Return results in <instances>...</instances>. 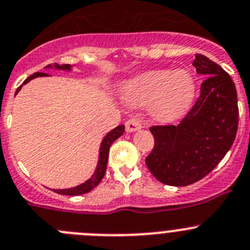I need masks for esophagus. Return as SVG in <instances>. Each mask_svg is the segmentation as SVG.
<instances>
[{
    "label": "esophagus",
    "instance_id": "obj_1",
    "mask_svg": "<svg viewBox=\"0 0 250 250\" xmlns=\"http://www.w3.org/2000/svg\"><path fill=\"white\" fill-rule=\"evenodd\" d=\"M142 122L139 118H130L125 122V129L127 132H136V130L141 129Z\"/></svg>",
    "mask_w": 250,
    "mask_h": 250
}]
</instances>
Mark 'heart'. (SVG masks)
Wrapping results in <instances>:
<instances>
[{
	"mask_svg": "<svg viewBox=\"0 0 250 250\" xmlns=\"http://www.w3.org/2000/svg\"><path fill=\"white\" fill-rule=\"evenodd\" d=\"M195 91V80L186 70H151L125 83L122 93L128 104L134 106L151 104L155 117L170 121L188 109Z\"/></svg>",
	"mask_w": 250,
	"mask_h": 250,
	"instance_id": "b5f03b06",
	"label": "heart"
}]
</instances>
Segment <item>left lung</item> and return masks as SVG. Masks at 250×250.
<instances>
[{
    "label": "left lung",
    "mask_w": 250,
    "mask_h": 250,
    "mask_svg": "<svg viewBox=\"0 0 250 250\" xmlns=\"http://www.w3.org/2000/svg\"><path fill=\"white\" fill-rule=\"evenodd\" d=\"M192 65L207 76L195 104L178 125L150 127L154 146L146 164L165 185L201 180L225 158L237 134V90L229 74L201 54H196Z\"/></svg>",
    "instance_id": "1"
}]
</instances>
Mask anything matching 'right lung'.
Segmentation results:
<instances>
[{
  "instance_id": "add662e5",
  "label": "right lung",
  "mask_w": 250,
  "mask_h": 250,
  "mask_svg": "<svg viewBox=\"0 0 250 250\" xmlns=\"http://www.w3.org/2000/svg\"><path fill=\"white\" fill-rule=\"evenodd\" d=\"M45 67H50V65H46ZM55 67L57 69H62V70H70V65L65 64V65H55ZM48 74H45V72H34L33 75H30L29 78H27L24 80V83H22V85H24V83H27L28 81L32 80V79L34 78H38V76H46ZM22 85L20 86V87L17 88V91H16V93L20 91V88L22 87ZM123 132H125V125H118V127H116L114 129H112L111 132L107 134L106 137L104 138V141H102L101 143V148H100V159H99V164H97V167H96V171H95V174L91 176V179H88L86 183L81 184V185L76 186V188H65V190H54V192L57 193H60V195H69V196H78V195H83V193H87L90 192L91 190H93V188H96L97 185H99L100 183H101L102 178L104 176V172H106V167H107V160H108V151H109V146H111V144L113 143L114 141L117 138H120L121 136L123 134Z\"/></svg>"
}]
</instances>
